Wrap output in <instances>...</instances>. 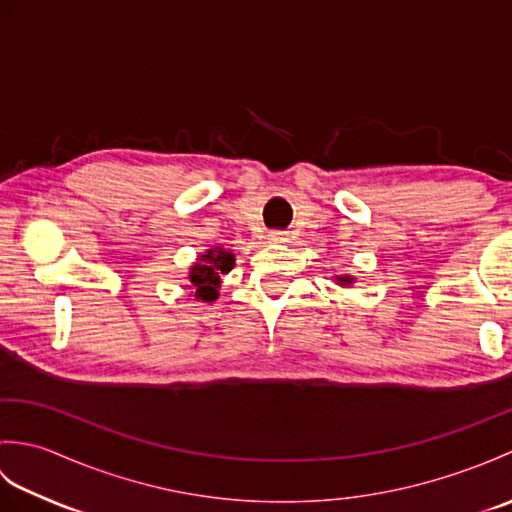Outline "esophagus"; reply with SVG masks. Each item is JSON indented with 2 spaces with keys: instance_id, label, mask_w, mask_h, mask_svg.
Returning a JSON list of instances; mask_svg holds the SVG:
<instances>
[{
  "instance_id": "1",
  "label": "esophagus",
  "mask_w": 512,
  "mask_h": 512,
  "mask_svg": "<svg viewBox=\"0 0 512 512\" xmlns=\"http://www.w3.org/2000/svg\"><path fill=\"white\" fill-rule=\"evenodd\" d=\"M268 237H270V242H277V244H279V242H286V239H288L284 231H273Z\"/></svg>"
}]
</instances>
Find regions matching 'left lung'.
I'll use <instances>...</instances> for the list:
<instances>
[{
    "label": "left lung",
    "mask_w": 512,
    "mask_h": 512,
    "mask_svg": "<svg viewBox=\"0 0 512 512\" xmlns=\"http://www.w3.org/2000/svg\"><path fill=\"white\" fill-rule=\"evenodd\" d=\"M336 284H339V286H350V284H354V277H350V275L336 277Z\"/></svg>",
    "instance_id": "obj_1"
}]
</instances>
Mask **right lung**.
I'll return each mask as SVG.
<instances>
[{"label":"right lung","instance_id":"add662e5","mask_svg":"<svg viewBox=\"0 0 512 512\" xmlns=\"http://www.w3.org/2000/svg\"><path fill=\"white\" fill-rule=\"evenodd\" d=\"M235 266V255L231 250H224L220 246L209 248L204 255H200L198 262H195L189 270V281L195 288V299L202 301H215L217 288H220V277L226 275L228 270Z\"/></svg>","mask_w":512,"mask_h":512}]
</instances>
